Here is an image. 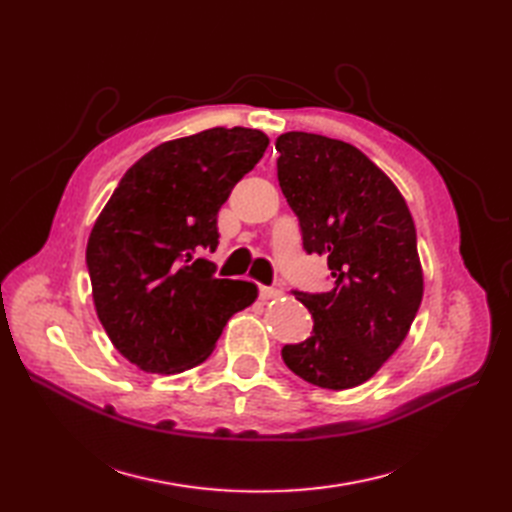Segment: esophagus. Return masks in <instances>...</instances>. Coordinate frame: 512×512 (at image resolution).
<instances>
[{"instance_id": "34e87169", "label": "esophagus", "mask_w": 512, "mask_h": 512, "mask_svg": "<svg viewBox=\"0 0 512 512\" xmlns=\"http://www.w3.org/2000/svg\"><path fill=\"white\" fill-rule=\"evenodd\" d=\"M282 294L280 288H273V286H258V297L262 301H271V299H277Z\"/></svg>"}]
</instances>
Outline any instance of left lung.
Wrapping results in <instances>:
<instances>
[{
    "label": "left lung",
    "instance_id": "left-lung-1",
    "mask_svg": "<svg viewBox=\"0 0 512 512\" xmlns=\"http://www.w3.org/2000/svg\"><path fill=\"white\" fill-rule=\"evenodd\" d=\"M277 179L303 250L327 256L329 292L292 290L314 318L286 344L292 374L344 391L369 380L404 342L423 299L416 228L404 196L363 151L320 134L277 136Z\"/></svg>",
    "mask_w": 512,
    "mask_h": 512
}]
</instances>
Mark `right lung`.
<instances>
[{"instance_id":"add662e5","label":"right lung","mask_w":512,"mask_h":512,"mask_svg":"<svg viewBox=\"0 0 512 512\" xmlns=\"http://www.w3.org/2000/svg\"><path fill=\"white\" fill-rule=\"evenodd\" d=\"M267 134L213 128L151 149L121 177L87 241L96 312L113 346L147 374L203 363L256 286L218 280V211L258 164Z\"/></svg>"}]
</instances>
